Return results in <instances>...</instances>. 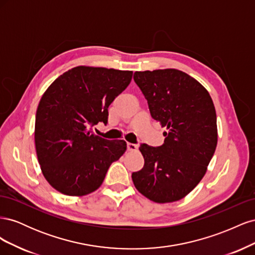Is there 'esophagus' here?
Instances as JSON below:
<instances>
[{
	"label": "esophagus",
	"mask_w": 255,
	"mask_h": 255,
	"mask_svg": "<svg viewBox=\"0 0 255 255\" xmlns=\"http://www.w3.org/2000/svg\"><path fill=\"white\" fill-rule=\"evenodd\" d=\"M127 146H128V151L129 152H136L138 149L137 144H134V143H128Z\"/></svg>",
	"instance_id": "obj_1"
}]
</instances>
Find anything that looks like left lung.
Segmentation results:
<instances>
[{"label": "left lung", "instance_id": "obj_1", "mask_svg": "<svg viewBox=\"0 0 255 255\" xmlns=\"http://www.w3.org/2000/svg\"><path fill=\"white\" fill-rule=\"evenodd\" d=\"M134 81L148 101L152 118L167 128L163 145H140L141 170L136 189L156 203L179 201L206 173L218 140L217 116L208 91L176 69L136 71Z\"/></svg>", "mask_w": 255, "mask_h": 255}]
</instances>
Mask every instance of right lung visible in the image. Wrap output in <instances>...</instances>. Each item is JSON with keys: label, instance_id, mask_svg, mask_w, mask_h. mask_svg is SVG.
I'll return each instance as SVG.
<instances>
[{"label": "right lung", "instance_id": "right-lung-1", "mask_svg": "<svg viewBox=\"0 0 255 255\" xmlns=\"http://www.w3.org/2000/svg\"><path fill=\"white\" fill-rule=\"evenodd\" d=\"M133 71L79 66L63 73L42 95L36 112L35 146L45 180L61 194L82 197L101 186L127 150L88 128L107 123L109 106L130 83Z\"/></svg>", "mask_w": 255, "mask_h": 255}]
</instances>
